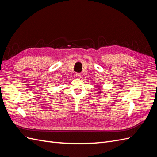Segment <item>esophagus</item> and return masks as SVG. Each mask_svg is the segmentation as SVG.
I'll list each match as a JSON object with an SVG mask.
<instances>
[{
    "mask_svg": "<svg viewBox=\"0 0 157 157\" xmlns=\"http://www.w3.org/2000/svg\"><path fill=\"white\" fill-rule=\"evenodd\" d=\"M75 76H76V77H77V78H80V77H81V74L79 73H77L75 74Z\"/></svg>",
    "mask_w": 157,
    "mask_h": 157,
    "instance_id": "1",
    "label": "esophagus"
}]
</instances>
